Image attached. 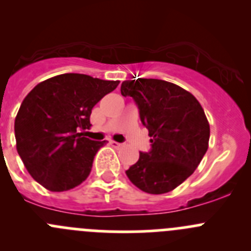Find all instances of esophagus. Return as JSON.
Wrapping results in <instances>:
<instances>
[{
	"label": "esophagus",
	"mask_w": 251,
	"mask_h": 251,
	"mask_svg": "<svg viewBox=\"0 0 251 251\" xmlns=\"http://www.w3.org/2000/svg\"><path fill=\"white\" fill-rule=\"evenodd\" d=\"M110 145H111L112 147H121V146H123V144H120V142H116V141H110Z\"/></svg>",
	"instance_id": "obj_1"
}]
</instances>
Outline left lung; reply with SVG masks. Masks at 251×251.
<instances>
[{"label": "left lung", "instance_id": "1", "mask_svg": "<svg viewBox=\"0 0 251 251\" xmlns=\"http://www.w3.org/2000/svg\"><path fill=\"white\" fill-rule=\"evenodd\" d=\"M123 97L139 107L151 137L150 152L127 171L128 179L150 194L173 191L194 172L208 150L209 123L189 91L160 79H135L121 84Z\"/></svg>", "mask_w": 251, "mask_h": 251}]
</instances>
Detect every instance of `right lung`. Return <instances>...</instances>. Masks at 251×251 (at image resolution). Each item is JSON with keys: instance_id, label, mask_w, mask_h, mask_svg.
I'll return each mask as SVG.
<instances>
[{"instance_id": "add662e5", "label": "right lung", "mask_w": 251, "mask_h": 251, "mask_svg": "<svg viewBox=\"0 0 251 251\" xmlns=\"http://www.w3.org/2000/svg\"><path fill=\"white\" fill-rule=\"evenodd\" d=\"M120 81L68 73L42 81L28 93L15 120L16 147L34 181L51 192L79 186L90 175L105 141L83 132L91 110Z\"/></svg>"}]
</instances>
